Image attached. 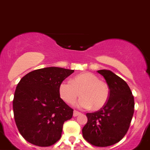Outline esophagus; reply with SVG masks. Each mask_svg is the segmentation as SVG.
<instances>
[{"mask_svg":"<svg viewBox=\"0 0 150 150\" xmlns=\"http://www.w3.org/2000/svg\"><path fill=\"white\" fill-rule=\"evenodd\" d=\"M80 114H81L80 112L76 111V110H74V112H73V116H74V117H77V116L80 115Z\"/></svg>","mask_w":150,"mask_h":150,"instance_id":"obj_1","label":"esophagus"}]
</instances>
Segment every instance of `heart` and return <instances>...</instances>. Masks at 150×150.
I'll return each instance as SVG.
<instances>
[{
	"mask_svg": "<svg viewBox=\"0 0 150 150\" xmlns=\"http://www.w3.org/2000/svg\"><path fill=\"white\" fill-rule=\"evenodd\" d=\"M58 93L66 103L73 104L79 94L81 98L78 102L81 108H93L97 110L102 108L109 97L108 85L97 75L90 72L80 74L70 81H63L60 83Z\"/></svg>",
	"mask_w": 150,
	"mask_h": 150,
	"instance_id": "1",
	"label": "heart"
}]
</instances>
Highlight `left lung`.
Here are the masks:
<instances>
[{
	"label": "left lung",
	"mask_w": 150,
	"mask_h": 150,
	"mask_svg": "<svg viewBox=\"0 0 150 150\" xmlns=\"http://www.w3.org/2000/svg\"><path fill=\"white\" fill-rule=\"evenodd\" d=\"M109 87L108 100L99 110L87 113L82 129L83 138L96 146H108L121 141L127 133L134 114V96L127 83L107 69L97 71Z\"/></svg>",
	"instance_id": "left-lung-1"
}]
</instances>
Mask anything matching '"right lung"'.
<instances>
[{"label": "right lung", "instance_id": "add662e5", "mask_svg": "<svg viewBox=\"0 0 150 150\" xmlns=\"http://www.w3.org/2000/svg\"><path fill=\"white\" fill-rule=\"evenodd\" d=\"M74 70L46 67L29 72L16 87L13 113L20 134L28 142L49 146L61 137L64 122L73 110L59 96L60 83Z\"/></svg>", "mask_w": 150, "mask_h": 150}]
</instances>
